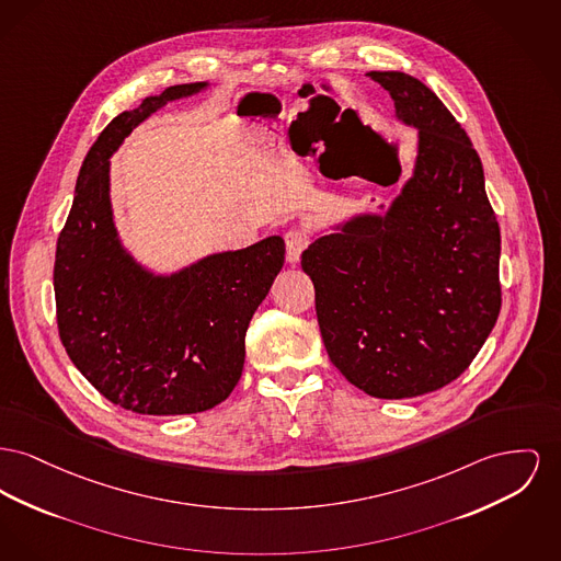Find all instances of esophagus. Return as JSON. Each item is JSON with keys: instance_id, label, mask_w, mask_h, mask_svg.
Here are the masks:
<instances>
[{"instance_id": "obj_1", "label": "esophagus", "mask_w": 561, "mask_h": 561, "mask_svg": "<svg viewBox=\"0 0 561 561\" xmlns=\"http://www.w3.org/2000/svg\"><path fill=\"white\" fill-rule=\"evenodd\" d=\"M307 245H309L307 232L298 231V229L286 232V259H288V263H298V259H300V254Z\"/></svg>"}]
</instances>
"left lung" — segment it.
<instances>
[{
  "label": "left lung",
  "instance_id": "8db88e82",
  "mask_svg": "<svg viewBox=\"0 0 561 561\" xmlns=\"http://www.w3.org/2000/svg\"><path fill=\"white\" fill-rule=\"evenodd\" d=\"M420 129L415 173L386 216L316 239L300 266L343 377L375 398L428 394L474 360L500 305V227L456 116L402 71L366 73Z\"/></svg>",
  "mask_w": 561,
  "mask_h": 561
}]
</instances>
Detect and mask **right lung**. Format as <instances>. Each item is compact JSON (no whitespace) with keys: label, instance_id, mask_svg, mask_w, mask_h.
<instances>
[{"label":"right lung","instance_id":"right-lung-1","mask_svg":"<svg viewBox=\"0 0 561 561\" xmlns=\"http://www.w3.org/2000/svg\"><path fill=\"white\" fill-rule=\"evenodd\" d=\"M203 87H169L100 133L57 239L53 282L67 356L100 394L141 415L201 413L229 398L250 320L284 266L282 237L171 277H152L121 250L107 197L110 154L154 110Z\"/></svg>","mask_w":561,"mask_h":561}]
</instances>
